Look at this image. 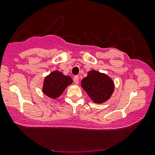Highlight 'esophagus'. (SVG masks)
Returning a JSON list of instances; mask_svg holds the SVG:
<instances>
[{
  "label": "esophagus",
  "mask_w": 155,
  "mask_h": 155,
  "mask_svg": "<svg viewBox=\"0 0 155 155\" xmlns=\"http://www.w3.org/2000/svg\"><path fill=\"white\" fill-rule=\"evenodd\" d=\"M73 81L75 84H78V82H79V77L78 75H75V77L73 78Z\"/></svg>",
  "instance_id": "obj_1"
}]
</instances>
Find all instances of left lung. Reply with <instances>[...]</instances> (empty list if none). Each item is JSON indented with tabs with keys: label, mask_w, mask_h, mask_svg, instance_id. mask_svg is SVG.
Masks as SVG:
<instances>
[{
	"label": "left lung",
	"mask_w": 155,
	"mask_h": 155,
	"mask_svg": "<svg viewBox=\"0 0 155 155\" xmlns=\"http://www.w3.org/2000/svg\"><path fill=\"white\" fill-rule=\"evenodd\" d=\"M82 87L95 103L109 99L114 92V84L110 78L96 71H91L82 80Z\"/></svg>",
	"instance_id": "obj_1"
}]
</instances>
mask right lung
Listing matches in <instances>:
<instances>
[{
  "label": "right lung",
  "instance_id": "add662e5",
  "mask_svg": "<svg viewBox=\"0 0 155 155\" xmlns=\"http://www.w3.org/2000/svg\"><path fill=\"white\" fill-rule=\"evenodd\" d=\"M72 82L73 80L68 76L63 75L61 72L54 71L44 80L43 92L50 98L56 99Z\"/></svg>",
  "mask_w": 155,
  "mask_h": 155
}]
</instances>
